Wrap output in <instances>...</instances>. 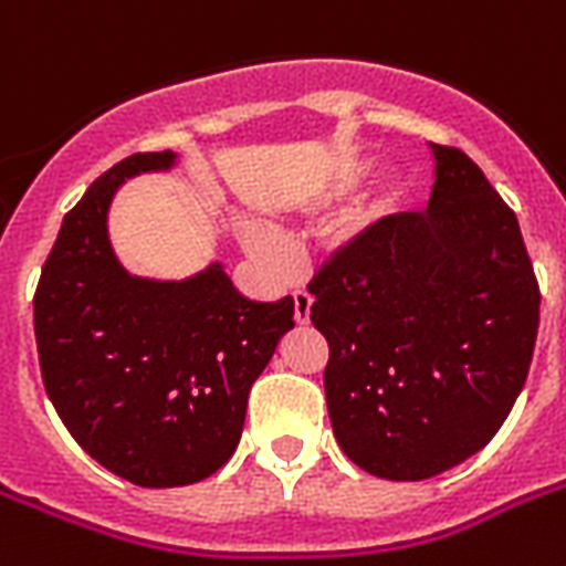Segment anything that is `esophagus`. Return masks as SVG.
Instances as JSON below:
<instances>
[{
  "mask_svg": "<svg viewBox=\"0 0 566 566\" xmlns=\"http://www.w3.org/2000/svg\"><path fill=\"white\" fill-rule=\"evenodd\" d=\"M311 305H314L311 293H305V291L293 293V319H296L300 326H305V323L311 319Z\"/></svg>",
  "mask_w": 566,
  "mask_h": 566,
  "instance_id": "obj_1",
  "label": "esophagus"
}]
</instances>
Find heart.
<instances>
[{"mask_svg": "<svg viewBox=\"0 0 566 566\" xmlns=\"http://www.w3.org/2000/svg\"><path fill=\"white\" fill-rule=\"evenodd\" d=\"M373 172V158H346L332 170L323 185L317 190H311L308 196H302L300 202L293 205V211L302 213V217H319V213L332 211L340 202H346L355 190L361 188L364 181L370 179ZM408 181L399 176V172H390L385 179L378 181L376 188L367 193L358 208H355L349 217L340 226V243H361V240L373 238L376 231H381L385 226L399 217L408 205ZM240 238L247 243V249L255 258H261L264 264L279 266L282 264V240L275 238L273 231L264 229V226H255V222H243L240 226Z\"/></svg>", "mask_w": 566, "mask_h": 566, "instance_id": "obj_1", "label": "heart"}]
</instances>
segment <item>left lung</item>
Listing matches in <instances>:
<instances>
[{
    "label": "left lung",
    "mask_w": 566,
    "mask_h": 566,
    "mask_svg": "<svg viewBox=\"0 0 566 566\" xmlns=\"http://www.w3.org/2000/svg\"><path fill=\"white\" fill-rule=\"evenodd\" d=\"M434 188L311 282L332 429L353 464L422 482L488 447L526 385L541 291L520 222L461 149Z\"/></svg>",
    "instance_id": "8db88e82"
}]
</instances>
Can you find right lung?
I'll return each instance as SVG.
<instances>
[{
    "label": "right lung",
    "mask_w": 566,
    "mask_h": 566,
    "mask_svg": "<svg viewBox=\"0 0 566 566\" xmlns=\"http://www.w3.org/2000/svg\"><path fill=\"white\" fill-rule=\"evenodd\" d=\"M179 155H132L66 213L34 293L40 373L75 443L140 488L217 473L238 449L249 387L293 328V300L252 302L220 261L188 279L128 273L111 247L117 190Z\"/></svg>",
    "instance_id": "obj_1"
}]
</instances>
